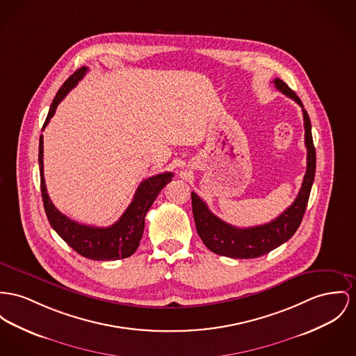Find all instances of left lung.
I'll list each match as a JSON object with an SVG mask.
<instances>
[{
    "label": "left lung",
    "instance_id": "left-lung-1",
    "mask_svg": "<svg viewBox=\"0 0 356 356\" xmlns=\"http://www.w3.org/2000/svg\"><path fill=\"white\" fill-rule=\"evenodd\" d=\"M273 82L280 92L294 99L302 108L305 145L308 149L307 172L302 181V186L294 202L284 211V213L280 214L275 220L267 224L250 228H237L222 221L209 211L208 205L194 191H191V207L197 232L204 241V244L217 255L234 259H252L263 257L286 243L296 234L307 211L309 194L316 172V149L313 145L310 119L298 95H296L282 79L275 78Z\"/></svg>",
    "mask_w": 356,
    "mask_h": 356
}]
</instances>
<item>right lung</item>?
Wrapping results in <instances>:
<instances>
[{
  "label": "right lung",
  "instance_id": "add662e5",
  "mask_svg": "<svg viewBox=\"0 0 356 356\" xmlns=\"http://www.w3.org/2000/svg\"><path fill=\"white\" fill-rule=\"evenodd\" d=\"M88 67L82 66L62 85L55 95L43 129L54 116L60 101L67 95L72 88L83 78ZM39 170H40V189L48 221L54 231L62 237L74 251L92 261H118L131 257L139 247L144 231L145 214L161 190L172 179V172H162L144 179L136 190L132 202L127 211L113 225L102 228L79 224L67 216L60 213L48 197L44 171H43V136L39 142Z\"/></svg>",
  "mask_w": 356,
  "mask_h": 356
}]
</instances>
